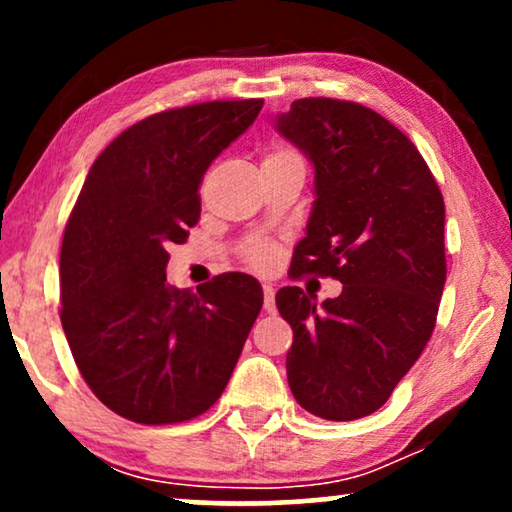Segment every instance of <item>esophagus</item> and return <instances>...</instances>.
Segmentation results:
<instances>
[{
	"instance_id": "34e87169",
	"label": "esophagus",
	"mask_w": 512,
	"mask_h": 512,
	"mask_svg": "<svg viewBox=\"0 0 512 512\" xmlns=\"http://www.w3.org/2000/svg\"><path fill=\"white\" fill-rule=\"evenodd\" d=\"M263 310L268 314H275V310H277L275 286H272V284H263Z\"/></svg>"
}]
</instances>
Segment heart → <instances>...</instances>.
Listing matches in <instances>:
<instances>
[{
  "instance_id": "1",
  "label": "heart",
  "mask_w": 512,
  "mask_h": 512,
  "mask_svg": "<svg viewBox=\"0 0 512 512\" xmlns=\"http://www.w3.org/2000/svg\"><path fill=\"white\" fill-rule=\"evenodd\" d=\"M284 158H298V156H296V153H293V151L279 149V151H272L270 156L265 158V160H284ZM251 261H254L256 265H265V263L270 261V254H268V251H256V254L251 256Z\"/></svg>"
}]
</instances>
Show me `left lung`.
I'll list each match as a JSON object with an SVG mask.
<instances>
[{
    "label": "left lung",
    "mask_w": 512,
    "mask_h": 512,
    "mask_svg": "<svg viewBox=\"0 0 512 512\" xmlns=\"http://www.w3.org/2000/svg\"><path fill=\"white\" fill-rule=\"evenodd\" d=\"M275 128L314 165V202L296 275L340 279L317 305L277 291L293 328L286 375L296 401L331 422L380 410L424 352L445 286V202L417 146L377 111L305 97Z\"/></svg>",
    "instance_id": "8db88e82"
}]
</instances>
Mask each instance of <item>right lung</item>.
Here are the masks:
<instances>
[{"label":"right lung","mask_w":512,"mask_h":512,"mask_svg":"<svg viewBox=\"0 0 512 512\" xmlns=\"http://www.w3.org/2000/svg\"><path fill=\"white\" fill-rule=\"evenodd\" d=\"M263 100L205 102L121 132L90 167L60 251V321L93 394L130 422H186L212 408L263 307L226 272L191 293L167 284V249L200 219L207 167Z\"/></svg>","instance_id":"add662e5"}]
</instances>
